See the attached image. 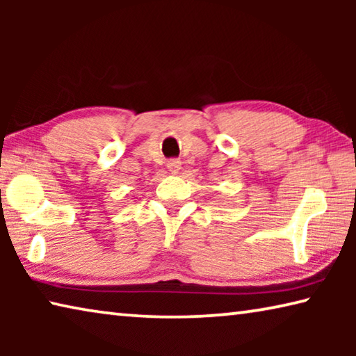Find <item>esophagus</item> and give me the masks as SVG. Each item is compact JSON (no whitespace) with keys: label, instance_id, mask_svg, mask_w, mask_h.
Listing matches in <instances>:
<instances>
[{"label":"esophagus","instance_id":"esophagus-1","mask_svg":"<svg viewBox=\"0 0 356 356\" xmlns=\"http://www.w3.org/2000/svg\"><path fill=\"white\" fill-rule=\"evenodd\" d=\"M168 171L171 174H177L180 171V161L179 160H170L168 161Z\"/></svg>","mask_w":356,"mask_h":356}]
</instances>
